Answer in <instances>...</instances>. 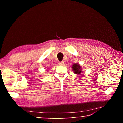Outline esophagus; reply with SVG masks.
I'll use <instances>...</instances> for the list:
<instances>
[{"mask_svg": "<svg viewBox=\"0 0 123 123\" xmlns=\"http://www.w3.org/2000/svg\"><path fill=\"white\" fill-rule=\"evenodd\" d=\"M59 64L60 65H63L64 64V62H62H62H59Z\"/></svg>", "mask_w": 123, "mask_h": 123, "instance_id": "1", "label": "esophagus"}]
</instances>
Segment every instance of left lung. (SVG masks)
<instances>
[{
    "label": "left lung",
    "mask_w": 123,
    "mask_h": 123,
    "mask_svg": "<svg viewBox=\"0 0 123 123\" xmlns=\"http://www.w3.org/2000/svg\"><path fill=\"white\" fill-rule=\"evenodd\" d=\"M72 70L73 71L74 73H75L76 74H80L81 71V67L80 65H78L77 64H74L72 66Z\"/></svg>",
    "instance_id": "8db88e82"
}]
</instances>
